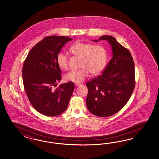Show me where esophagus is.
I'll use <instances>...</instances> for the list:
<instances>
[{
    "label": "esophagus",
    "mask_w": 159,
    "mask_h": 159,
    "mask_svg": "<svg viewBox=\"0 0 159 159\" xmlns=\"http://www.w3.org/2000/svg\"><path fill=\"white\" fill-rule=\"evenodd\" d=\"M81 85H82V84H80V83H76L75 84V86L77 87L80 86Z\"/></svg>",
    "instance_id": "1"
}]
</instances>
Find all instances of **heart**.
Listing matches in <instances>:
<instances>
[{
    "label": "heart",
    "mask_w": 159,
    "mask_h": 159,
    "mask_svg": "<svg viewBox=\"0 0 159 159\" xmlns=\"http://www.w3.org/2000/svg\"><path fill=\"white\" fill-rule=\"evenodd\" d=\"M70 52L75 55L81 57L80 67L76 70H71L65 76L67 82L81 83L90 73L97 75L105 68L107 61V53L104 47L100 45L78 42L70 48ZM59 66L63 69L68 67L69 58L66 53L59 52L57 57Z\"/></svg>",
    "instance_id": "heart-1"
}]
</instances>
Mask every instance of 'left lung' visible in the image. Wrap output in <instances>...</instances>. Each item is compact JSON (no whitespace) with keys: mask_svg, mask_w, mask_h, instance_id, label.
<instances>
[{"mask_svg":"<svg viewBox=\"0 0 159 159\" xmlns=\"http://www.w3.org/2000/svg\"><path fill=\"white\" fill-rule=\"evenodd\" d=\"M112 47L113 56L101 75L87 82V107L93 114L113 116L125 106L135 86V65L129 51L110 35H102ZM97 42V40H94Z\"/></svg>","mask_w":159,"mask_h":159,"instance_id":"8db88e82","label":"left lung"}]
</instances>
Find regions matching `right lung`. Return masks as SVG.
<instances>
[{
    "instance_id": "obj_1",
    "label": "right lung",
    "mask_w": 159,
    "mask_h": 159,
    "mask_svg": "<svg viewBox=\"0 0 159 159\" xmlns=\"http://www.w3.org/2000/svg\"><path fill=\"white\" fill-rule=\"evenodd\" d=\"M72 39L58 35L46 37L31 49L24 61V90L31 104L44 116L61 114L66 110L75 89L73 82L55 87L62 74L57 55L63 45Z\"/></svg>"
}]
</instances>
